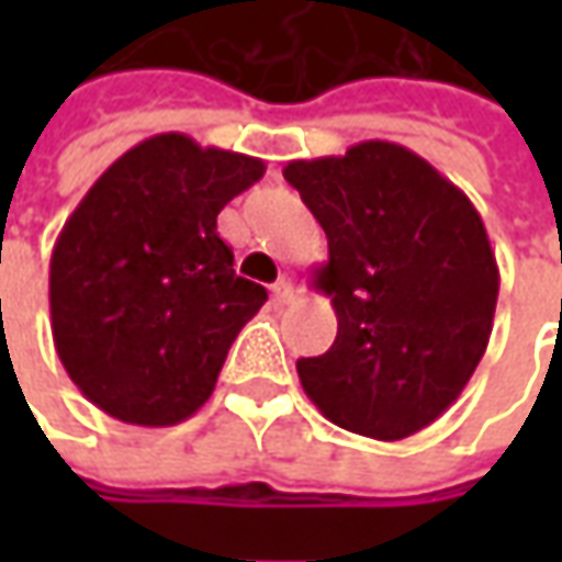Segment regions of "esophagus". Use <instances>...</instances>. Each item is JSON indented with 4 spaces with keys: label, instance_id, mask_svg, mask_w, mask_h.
<instances>
[{
    "label": "esophagus",
    "instance_id": "34e87169",
    "mask_svg": "<svg viewBox=\"0 0 562 562\" xmlns=\"http://www.w3.org/2000/svg\"><path fill=\"white\" fill-rule=\"evenodd\" d=\"M293 296H296V288H293L291 278H281V281L271 288V300H274V306H284V303H291Z\"/></svg>",
    "mask_w": 562,
    "mask_h": 562
}]
</instances>
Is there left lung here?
<instances>
[{"label": "left lung", "mask_w": 562, "mask_h": 562, "mask_svg": "<svg viewBox=\"0 0 562 562\" xmlns=\"http://www.w3.org/2000/svg\"><path fill=\"white\" fill-rule=\"evenodd\" d=\"M328 237L315 288L331 296L328 353L296 359L325 419L400 441L447 413L485 357L501 271L463 190L413 149L366 140L284 165Z\"/></svg>", "instance_id": "obj_1"}]
</instances>
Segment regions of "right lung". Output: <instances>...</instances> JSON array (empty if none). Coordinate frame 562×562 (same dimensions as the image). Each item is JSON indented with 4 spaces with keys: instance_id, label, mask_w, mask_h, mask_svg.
I'll return each mask as SVG.
<instances>
[{
    "instance_id": "right-lung-1",
    "label": "right lung",
    "mask_w": 562,
    "mask_h": 562,
    "mask_svg": "<svg viewBox=\"0 0 562 562\" xmlns=\"http://www.w3.org/2000/svg\"><path fill=\"white\" fill-rule=\"evenodd\" d=\"M262 175V159L156 134L77 203L49 262L53 340L102 413L165 428L212 397L234 337L269 300L237 278L218 212Z\"/></svg>"
}]
</instances>
